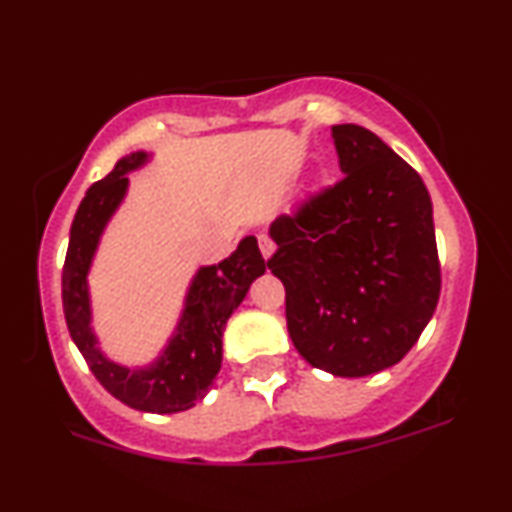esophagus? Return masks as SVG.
<instances>
[{"label":"esophagus","mask_w":512,"mask_h":512,"mask_svg":"<svg viewBox=\"0 0 512 512\" xmlns=\"http://www.w3.org/2000/svg\"><path fill=\"white\" fill-rule=\"evenodd\" d=\"M257 243H260V250H262V255H264V260H269V257L274 255V240L267 236V233H260V236H257Z\"/></svg>","instance_id":"34e87169"}]
</instances>
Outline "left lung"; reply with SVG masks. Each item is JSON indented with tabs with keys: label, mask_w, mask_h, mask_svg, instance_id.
<instances>
[{
	"label": "left lung",
	"mask_w": 512,
	"mask_h": 512,
	"mask_svg": "<svg viewBox=\"0 0 512 512\" xmlns=\"http://www.w3.org/2000/svg\"><path fill=\"white\" fill-rule=\"evenodd\" d=\"M342 180L269 228L291 342L313 368L363 378L402 361L440 296L433 204L378 134L334 125Z\"/></svg>",
	"instance_id": "obj_1"
}]
</instances>
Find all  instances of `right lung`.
Wrapping results in <instances>:
<instances>
[{"label":"right lung","mask_w":512,"mask_h":512,"mask_svg":"<svg viewBox=\"0 0 512 512\" xmlns=\"http://www.w3.org/2000/svg\"><path fill=\"white\" fill-rule=\"evenodd\" d=\"M144 151H134L115 163L113 173L88 187L76 209L69 248L62 269V305L69 334L86 358L96 380L127 407L151 414L185 411L214 387L221 370L223 327L257 276L264 274L262 252L255 236L240 240L231 257L202 267L192 279L185 310L166 351L146 368H125L105 358L91 332L88 267L98 240L127 192V173L144 166Z\"/></svg>","instance_id":"obj_1"}]
</instances>
